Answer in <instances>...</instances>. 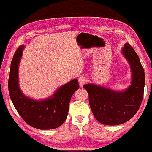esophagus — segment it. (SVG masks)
Masks as SVG:
<instances>
[{"label":"esophagus","mask_w":152,"mask_h":152,"mask_svg":"<svg viewBox=\"0 0 152 152\" xmlns=\"http://www.w3.org/2000/svg\"><path fill=\"white\" fill-rule=\"evenodd\" d=\"M78 82L80 86H83V85L87 82V79L85 76H81L78 78Z\"/></svg>","instance_id":"obj_1"}]
</instances>
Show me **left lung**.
Instances as JSON below:
<instances>
[{"label":"left lung","mask_w":152,"mask_h":152,"mask_svg":"<svg viewBox=\"0 0 152 152\" xmlns=\"http://www.w3.org/2000/svg\"><path fill=\"white\" fill-rule=\"evenodd\" d=\"M122 54L131 70V82L128 88L118 91L89 83L83 86L89 94V102L93 115L101 124L117 125L129 120L139 109L144 95L145 74L138 55L126 43Z\"/></svg>","instance_id":"8db88e82"}]
</instances>
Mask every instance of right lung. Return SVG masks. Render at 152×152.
Returning <instances> with one entry per match:
<instances>
[{"mask_svg": "<svg viewBox=\"0 0 152 152\" xmlns=\"http://www.w3.org/2000/svg\"><path fill=\"white\" fill-rule=\"evenodd\" d=\"M24 48L23 45L19 47L11 62L8 80L10 96L16 110L27 124L38 129H56L66 120L71 97L80 88L78 80L75 78L61 86L47 99L39 101L25 96L19 88L18 76Z\"/></svg>", "mask_w": 152, "mask_h": 152, "instance_id": "right-lung-1", "label": "right lung"}]
</instances>
